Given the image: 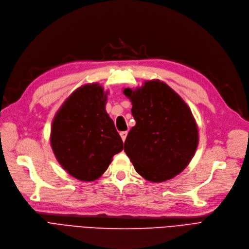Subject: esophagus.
Returning a JSON list of instances; mask_svg holds the SVG:
<instances>
[{
    "instance_id": "esophagus-1",
    "label": "esophagus",
    "mask_w": 249,
    "mask_h": 249,
    "mask_svg": "<svg viewBox=\"0 0 249 249\" xmlns=\"http://www.w3.org/2000/svg\"><path fill=\"white\" fill-rule=\"evenodd\" d=\"M121 137H122V139H123V141L124 142L125 141V139H126V136H127V132L126 131H124V132H121Z\"/></svg>"
}]
</instances>
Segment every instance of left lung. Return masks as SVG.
<instances>
[{
	"label": "left lung",
	"instance_id": "1",
	"mask_svg": "<svg viewBox=\"0 0 249 249\" xmlns=\"http://www.w3.org/2000/svg\"><path fill=\"white\" fill-rule=\"evenodd\" d=\"M124 93L132 101L136 120L124 142L127 157L147 180L171 179L187 166L197 147V126L191 109L159 80L136 90L125 88Z\"/></svg>",
	"mask_w": 249,
	"mask_h": 249
}]
</instances>
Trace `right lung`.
<instances>
[{"label":"right lung","instance_id":"1","mask_svg":"<svg viewBox=\"0 0 249 249\" xmlns=\"http://www.w3.org/2000/svg\"><path fill=\"white\" fill-rule=\"evenodd\" d=\"M107 94V93H106ZM106 94L97 83L77 89L55 114L51 144L63 168L79 180H95L107 169L123 140L106 113Z\"/></svg>","mask_w":249,"mask_h":249}]
</instances>
